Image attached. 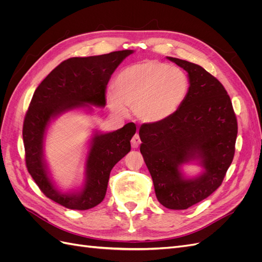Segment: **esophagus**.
<instances>
[{
    "label": "esophagus",
    "mask_w": 262,
    "mask_h": 262,
    "mask_svg": "<svg viewBox=\"0 0 262 262\" xmlns=\"http://www.w3.org/2000/svg\"><path fill=\"white\" fill-rule=\"evenodd\" d=\"M140 144H141V140H140L139 134H134L133 138L131 139V146L133 148H138Z\"/></svg>",
    "instance_id": "esophagus-1"
}]
</instances>
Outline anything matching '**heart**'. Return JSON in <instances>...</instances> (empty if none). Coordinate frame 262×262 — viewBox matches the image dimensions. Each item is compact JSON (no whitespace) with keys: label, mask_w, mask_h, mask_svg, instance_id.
<instances>
[{"label":"heart","mask_w":262,"mask_h":262,"mask_svg":"<svg viewBox=\"0 0 262 262\" xmlns=\"http://www.w3.org/2000/svg\"><path fill=\"white\" fill-rule=\"evenodd\" d=\"M184 71L157 60H143L125 67L115 77L107 101L110 109L124 116L132 108L140 122L167 120L184 104L189 92Z\"/></svg>","instance_id":"obj_1"}]
</instances>
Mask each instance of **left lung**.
Here are the masks:
<instances>
[{"instance_id": "8db88e82", "label": "left lung", "mask_w": 262, "mask_h": 262, "mask_svg": "<svg viewBox=\"0 0 262 262\" xmlns=\"http://www.w3.org/2000/svg\"><path fill=\"white\" fill-rule=\"evenodd\" d=\"M187 71L189 92L178 112L160 123L141 125V154L152 176L158 202L186 210L222 185L235 154L237 119L217 78L202 67L167 57ZM199 160L201 176L186 179L181 164Z\"/></svg>"}]
</instances>
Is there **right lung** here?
<instances>
[{
	"label": "right lung",
	"instance_id": "1",
	"mask_svg": "<svg viewBox=\"0 0 262 262\" xmlns=\"http://www.w3.org/2000/svg\"><path fill=\"white\" fill-rule=\"evenodd\" d=\"M133 50L115 51L87 58H70L52 70L39 84L24 119L23 140L28 172L43 194L71 210H89L106 195L114 166L130 152L134 123L109 133L96 132L91 141L80 191L62 193L55 188L43 160V140L53 118L76 108L105 107L112 74Z\"/></svg>",
	"mask_w": 262,
	"mask_h": 262
}]
</instances>
